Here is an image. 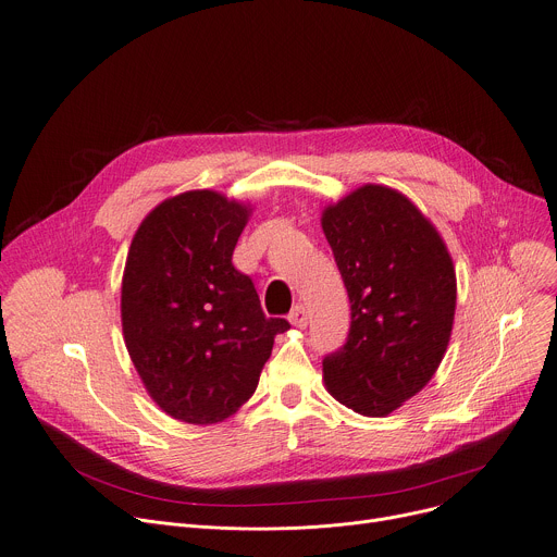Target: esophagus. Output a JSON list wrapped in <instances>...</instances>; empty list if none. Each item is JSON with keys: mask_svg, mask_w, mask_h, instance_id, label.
<instances>
[{"mask_svg": "<svg viewBox=\"0 0 557 557\" xmlns=\"http://www.w3.org/2000/svg\"><path fill=\"white\" fill-rule=\"evenodd\" d=\"M288 320H290V324L297 326V329H307V324H309V313H307L305 307L297 305V307H293Z\"/></svg>", "mask_w": 557, "mask_h": 557, "instance_id": "34e87169", "label": "esophagus"}]
</instances>
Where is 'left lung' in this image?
<instances>
[{
    "instance_id": "left-lung-1",
    "label": "left lung",
    "mask_w": 557,
    "mask_h": 557,
    "mask_svg": "<svg viewBox=\"0 0 557 557\" xmlns=\"http://www.w3.org/2000/svg\"><path fill=\"white\" fill-rule=\"evenodd\" d=\"M322 228L350 301L348 337L322 360L326 388L360 416H388L444 358L458 295L453 260L413 201L380 184L329 207Z\"/></svg>"
}]
</instances>
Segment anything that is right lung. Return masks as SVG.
<instances>
[{"mask_svg":"<svg viewBox=\"0 0 557 557\" xmlns=\"http://www.w3.org/2000/svg\"><path fill=\"white\" fill-rule=\"evenodd\" d=\"M250 209L215 190H188L139 224L122 280L128 356L158 407L215 424L256 393L277 333L252 280L233 267Z\"/></svg>","mask_w":557,"mask_h":557,"instance_id":"1","label":"right lung"}]
</instances>
